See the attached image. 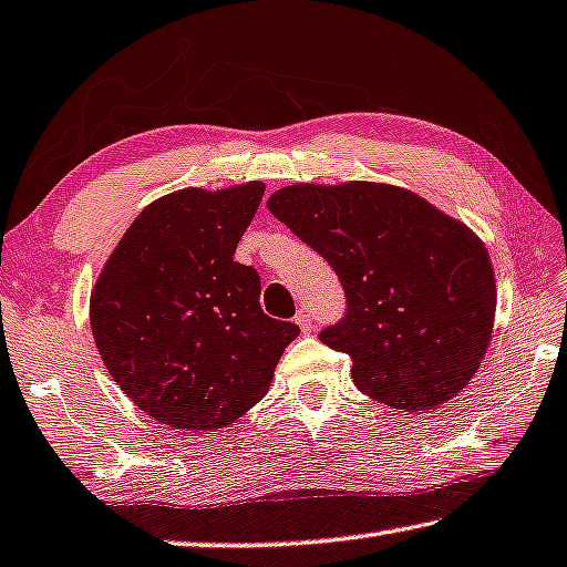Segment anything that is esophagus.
I'll return each instance as SVG.
<instances>
[{
    "label": "esophagus",
    "mask_w": 567,
    "mask_h": 567,
    "mask_svg": "<svg viewBox=\"0 0 567 567\" xmlns=\"http://www.w3.org/2000/svg\"><path fill=\"white\" fill-rule=\"evenodd\" d=\"M293 321H296V324L301 327V332H303V334H309V332H311V313H309L307 309H301L299 313H296V319H293Z\"/></svg>",
    "instance_id": "1"
}]
</instances>
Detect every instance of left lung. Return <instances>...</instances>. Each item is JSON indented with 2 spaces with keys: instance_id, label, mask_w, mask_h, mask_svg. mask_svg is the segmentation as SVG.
Wrapping results in <instances>:
<instances>
[{
  "instance_id": "1",
  "label": "left lung",
  "mask_w": 567,
  "mask_h": 567,
  "mask_svg": "<svg viewBox=\"0 0 567 567\" xmlns=\"http://www.w3.org/2000/svg\"><path fill=\"white\" fill-rule=\"evenodd\" d=\"M344 289L319 339L350 354L354 385L398 411H431L474 378L496 289L484 243L408 189L372 182L284 187L268 199Z\"/></svg>"
}]
</instances>
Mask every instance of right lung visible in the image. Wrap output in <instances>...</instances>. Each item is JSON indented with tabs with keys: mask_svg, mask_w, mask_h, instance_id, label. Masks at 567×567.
I'll return each mask as SVG.
<instances>
[{
	"mask_svg": "<svg viewBox=\"0 0 567 567\" xmlns=\"http://www.w3.org/2000/svg\"><path fill=\"white\" fill-rule=\"evenodd\" d=\"M264 182L179 189L132 223L91 296V329L116 385L182 433L238 421L299 334L260 309V276L235 260Z\"/></svg>",
	"mask_w": 567,
	"mask_h": 567,
	"instance_id": "obj_1",
	"label": "right lung"
}]
</instances>
